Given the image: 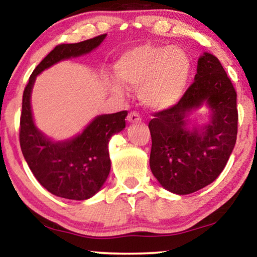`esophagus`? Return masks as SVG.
Listing matches in <instances>:
<instances>
[{
    "instance_id": "esophagus-1",
    "label": "esophagus",
    "mask_w": 257,
    "mask_h": 257,
    "mask_svg": "<svg viewBox=\"0 0 257 257\" xmlns=\"http://www.w3.org/2000/svg\"><path fill=\"white\" fill-rule=\"evenodd\" d=\"M128 119L129 123H138L141 121V116H140V113L138 111H131L128 113Z\"/></svg>"
}]
</instances>
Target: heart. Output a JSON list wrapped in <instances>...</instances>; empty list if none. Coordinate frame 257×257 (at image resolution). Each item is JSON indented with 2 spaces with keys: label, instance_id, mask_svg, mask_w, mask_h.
I'll use <instances>...</instances> for the list:
<instances>
[{
  "label": "heart",
  "instance_id": "heart-1",
  "mask_svg": "<svg viewBox=\"0 0 257 257\" xmlns=\"http://www.w3.org/2000/svg\"><path fill=\"white\" fill-rule=\"evenodd\" d=\"M115 72L125 85L140 87V97L146 105L162 110L175 105L184 96L192 64L181 48L142 45L118 58ZM120 82L109 78L106 86L116 95H123L124 85Z\"/></svg>",
  "mask_w": 257,
  "mask_h": 257
}]
</instances>
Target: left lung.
Listing matches in <instances>:
<instances>
[{"label": "left lung", "instance_id": "left-lung-1", "mask_svg": "<svg viewBox=\"0 0 257 257\" xmlns=\"http://www.w3.org/2000/svg\"><path fill=\"white\" fill-rule=\"evenodd\" d=\"M237 93L222 64L204 53L198 59L194 82L177 104L154 112L149 122L152 173L166 190L190 194L217 179L235 147L238 112ZM206 104L211 121L190 130L186 117Z\"/></svg>", "mask_w": 257, "mask_h": 257}]
</instances>
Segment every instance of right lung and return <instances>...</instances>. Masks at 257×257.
I'll list each match as a JSON object with an SVG mask.
<instances>
[{
	"label": "right lung",
	"instance_id": "1",
	"mask_svg": "<svg viewBox=\"0 0 257 257\" xmlns=\"http://www.w3.org/2000/svg\"><path fill=\"white\" fill-rule=\"evenodd\" d=\"M106 34L77 44H60L47 54L29 77L22 96L20 146L32 173L48 192L72 200H85L96 194L110 172L109 140L125 126L126 110L100 115L82 134L63 142H53L34 124L31 93L35 78L58 61L79 57L98 47Z\"/></svg>",
	"mask_w": 257,
	"mask_h": 257
}]
</instances>
